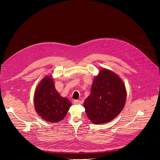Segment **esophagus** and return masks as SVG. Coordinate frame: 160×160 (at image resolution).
I'll return each mask as SVG.
<instances>
[{
	"mask_svg": "<svg viewBox=\"0 0 160 160\" xmlns=\"http://www.w3.org/2000/svg\"><path fill=\"white\" fill-rule=\"evenodd\" d=\"M73 103L74 104H76V105H78V104H80L82 103V102L80 101V100H75L73 101Z\"/></svg>",
	"mask_w": 160,
	"mask_h": 160,
	"instance_id": "34e87169",
	"label": "esophagus"
}]
</instances>
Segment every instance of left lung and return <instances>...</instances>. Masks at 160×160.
<instances>
[{
    "instance_id": "8db88e82",
    "label": "left lung",
    "mask_w": 160,
    "mask_h": 160,
    "mask_svg": "<svg viewBox=\"0 0 160 160\" xmlns=\"http://www.w3.org/2000/svg\"><path fill=\"white\" fill-rule=\"evenodd\" d=\"M127 90L121 78L102 68L93 80L90 95L83 103L88 119L96 125L116 118L124 108Z\"/></svg>"
}]
</instances>
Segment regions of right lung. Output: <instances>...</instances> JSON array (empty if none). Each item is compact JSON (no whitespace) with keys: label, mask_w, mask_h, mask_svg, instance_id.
I'll use <instances>...</instances> for the list:
<instances>
[{"label":"right lung","mask_w":160,"mask_h":160,"mask_svg":"<svg viewBox=\"0 0 160 160\" xmlns=\"http://www.w3.org/2000/svg\"><path fill=\"white\" fill-rule=\"evenodd\" d=\"M72 102L56 90L52 76H45L37 85L34 94V106L38 115L45 121L58 123L66 115Z\"/></svg>","instance_id":"1"}]
</instances>
